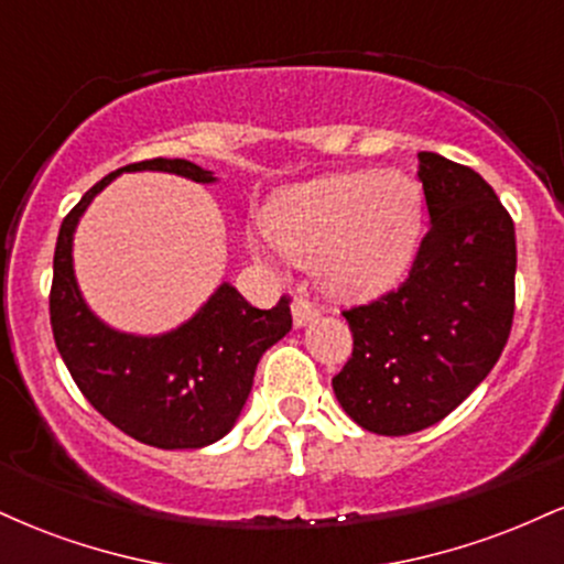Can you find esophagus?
<instances>
[{"instance_id":"obj_1","label":"esophagus","mask_w":564,"mask_h":564,"mask_svg":"<svg viewBox=\"0 0 564 564\" xmlns=\"http://www.w3.org/2000/svg\"><path fill=\"white\" fill-rule=\"evenodd\" d=\"M291 318H294L296 328H302L318 318V307H315L310 300H304V296H294V304H291Z\"/></svg>"}]
</instances>
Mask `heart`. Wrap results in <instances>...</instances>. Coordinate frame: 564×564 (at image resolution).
I'll return each instance as SVG.
<instances>
[{
	"mask_svg": "<svg viewBox=\"0 0 564 564\" xmlns=\"http://www.w3.org/2000/svg\"><path fill=\"white\" fill-rule=\"evenodd\" d=\"M273 243L315 262L339 296H377L405 275L422 230V193L403 172H332L278 191L264 209ZM257 254L270 246L251 236Z\"/></svg>",
	"mask_w": 564,
	"mask_h": 564,
	"instance_id": "obj_1",
	"label": "heart"
}]
</instances>
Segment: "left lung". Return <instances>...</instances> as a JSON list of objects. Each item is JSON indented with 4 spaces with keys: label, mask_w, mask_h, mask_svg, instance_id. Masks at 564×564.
I'll list each match as a JSON object with an SVG mask.
<instances>
[{
    "label": "left lung",
    "mask_w": 564,
    "mask_h": 564,
    "mask_svg": "<svg viewBox=\"0 0 564 564\" xmlns=\"http://www.w3.org/2000/svg\"><path fill=\"white\" fill-rule=\"evenodd\" d=\"M430 230L398 291L345 310L352 358L332 379L355 424L411 435L469 398L507 347L517 243L509 212L469 166L419 153Z\"/></svg>",
    "instance_id": "8db88e82"
}]
</instances>
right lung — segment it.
<instances>
[{"mask_svg": "<svg viewBox=\"0 0 564 564\" xmlns=\"http://www.w3.org/2000/svg\"><path fill=\"white\" fill-rule=\"evenodd\" d=\"M121 172H170L215 183V172L185 159L121 166L84 193L57 232L50 323L63 364L97 413L140 443L164 451L217 443L241 416L264 349L291 332V300L251 307L219 283L193 318L166 334L116 332L84 302L74 275V232L93 198Z\"/></svg>", "mask_w": 564, "mask_h": 564, "instance_id": "right-lung-1", "label": "right lung"}]
</instances>
